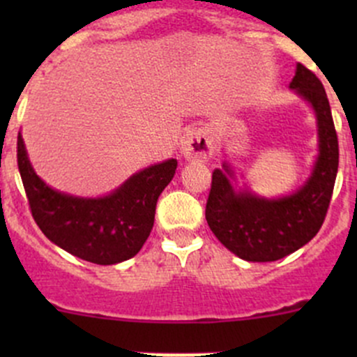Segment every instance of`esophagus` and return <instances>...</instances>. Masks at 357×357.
Listing matches in <instances>:
<instances>
[{"label":"esophagus","mask_w":357,"mask_h":357,"mask_svg":"<svg viewBox=\"0 0 357 357\" xmlns=\"http://www.w3.org/2000/svg\"><path fill=\"white\" fill-rule=\"evenodd\" d=\"M179 152H181L183 157L188 158V160L205 162L212 155V142L204 129H190V131H186L181 136Z\"/></svg>","instance_id":"1"}]
</instances>
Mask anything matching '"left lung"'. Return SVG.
<instances>
[{
  "label": "left lung",
  "mask_w": 357,
  "mask_h": 357,
  "mask_svg": "<svg viewBox=\"0 0 357 357\" xmlns=\"http://www.w3.org/2000/svg\"><path fill=\"white\" fill-rule=\"evenodd\" d=\"M311 105L318 126V157L311 176L294 193L266 199L233 186L228 162L212 172L205 219L215 238L243 261L271 262L311 242L325 221L338 171V139L321 81L297 63L290 82Z\"/></svg>",
  "instance_id": "1"
}]
</instances>
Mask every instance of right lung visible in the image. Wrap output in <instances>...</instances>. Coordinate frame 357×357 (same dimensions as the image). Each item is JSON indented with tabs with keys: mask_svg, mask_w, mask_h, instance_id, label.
<instances>
[{
	"mask_svg": "<svg viewBox=\"0 0 357 357\" xmlns=\"http://www.w3.org/2000/svg\"><path fill=\"white\" fill-rule=\"evenodd\" d=\"M17 162L32 218L46 238L102 266L128 261L142 250L153 228L158 197L178 167V160L169 158L138 171L109 195L86 199L53 190L36 174L20 132Z\"/></svg>",
	"mask_w": 357,
	"mask_h": 357,
	"instance_id": "1",
	"label": "right lung"
}]
</instances>
